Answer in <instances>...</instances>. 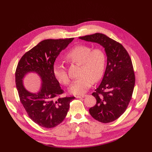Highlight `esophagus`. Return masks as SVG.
Wrapping results in <instances>:
<instances>
[{
    "label": "esophagus",
    "instance_id": "obj_1",
    "mask_svg": "<svg viewBox=\"0 0 152 152\" xmlns=\"http://www.w3.org/2000/svg\"><path fill=\"white\" fill-rule=\"evenodd\" d=\"M86 95H80V96H76L75 98H84L86 97Z\"/></svg>",
    "mask_w": 152,
    "mask_h": 152
}]
</instances>
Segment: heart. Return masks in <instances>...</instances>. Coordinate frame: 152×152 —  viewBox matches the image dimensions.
Here are the masks:
<instances>
[{
	"mask_svg": "<svg viewBox=\"0 0 152 152\" xmlns=\"http://www.w3.org/2000/svg\"><path fill=\"white\" fill-rule=\"evenodd\" d=\"M69 61L81 65L79 76L73 82L69 91L73 94L80 95L88 90L93 82H97L102 77L106 65V56L100 49H93L86 45H77L66 54ZM54 74L61 83L68 85L70 77L62 63L54 65Z\"/></svg>",
	"mask_w": 152,
	"mask_h": 152,
	"instance_id": "b5f03b06",
	"label": "heart"
}]
</instances>
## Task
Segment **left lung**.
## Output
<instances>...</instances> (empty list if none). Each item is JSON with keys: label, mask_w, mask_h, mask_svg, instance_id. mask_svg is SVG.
Wrapping results in <instances>:
<instances>
[{"label": "left lung", "mask_w": 152, "mask_h": 152, "mask_svg": "<svg viewBox=\"0 0 152 152\" xmlns=\"http://www.w3.org/2000/svg\"><path fill=\"white\" fill-rule=\"evenodd\" d=\"M79 39L98 43L104 48L107 65L102 82L92 94L96 103L89 109V113L99 122H113L126 111L132 98L135 75L131 59L121 44L103 34Z\"/></svg>", "instance_id": "8db88e82"}]
</instances>
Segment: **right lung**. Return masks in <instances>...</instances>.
Instances as JSON below:
<instances>
[{
  "instance_id": "add662e5",
  "label": "right lung",
  "mask_w": 152,
  "mask_h": 152,
  "mask_svg": "<svg viewBox=\"0 0 152 152\" xmlns=\"http://www.w3.org/2000/svg\"><path fill=\"white\" fill-rule=\"evenodd\" d=\"M73 38L46 39L26 52L18 64L16 85L20 102L29 117L41 127L53 128L66 117L73 97H61L64 93L54 74V63L59 53ZM34 72L41 77L42 84L38 93L32 94L23 84L25 75Z\"/></svg>"
}]
</instances>
